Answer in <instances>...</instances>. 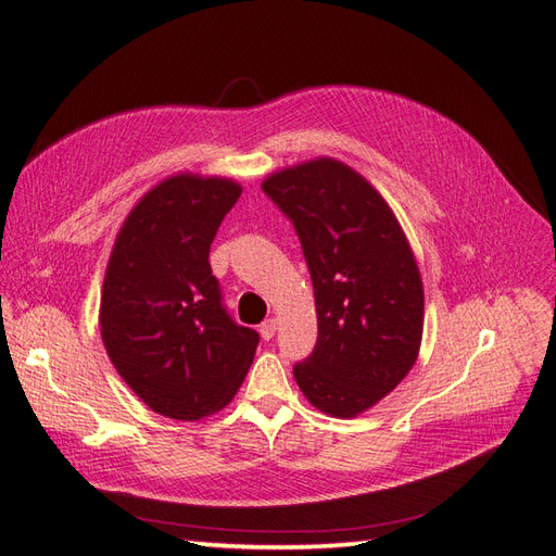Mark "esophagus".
Returning <instances> with one entry per match:
<instances>
[{
	"mask_svg": "<svg viewBox=\"0 0 556 556\" xmlns=\"http://www.w3.org/2000/svg\"><path fill=\"white\" fill-rule=\"evenodd\" d=\"M261 336H263V340H269V338H275V333H277V319H265L263 324H261Z\"/></svg>",
	"mask_w": 556,
	"mask_h": 556,
	"instance_id": "obj_1",
	"label": "esophagus"
}]
</instances>
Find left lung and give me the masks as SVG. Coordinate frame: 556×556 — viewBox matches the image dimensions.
Returning a JSON list of instances; mask_svg holds the SVG:
<instances>
[{
  "label": "left lung",
  "mask_w": 556,
  "mask_h": 556,
  "mask_svg": "<svg viewBox=\"0 0 556 556\" xmlns=\"http://www.w3.org/2000/svg\"><path fill=\"white\" fill-rule=\"evenodd\" d=\"M301 239L315 287L317 345L293 366L307 402L333 418L378 404L410 371L425 295L400 220L348 164L319 156L263 180Z\"/></svg>",
  "instance_id": "1"
}]
</instances>
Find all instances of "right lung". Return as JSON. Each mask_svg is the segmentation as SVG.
Instances as JSON below:
<instances>
[{
  "instance_id": "right-lung-1",
  "label": "right lung",
  "mask_w": 556,
  "mask_h": 556,
  "mask_svg": "<svg viewBox=\"0 0 556 556\" xmlns=\"http://www.w3.org/2000/svg\"><path fill=\"white\" fill-rule=\"evenodd\" d=\"M241 188L178 174L126 216L101 293L110 362L154 414L199 420L230 404L261 336L223 305L208 251Z\"/></svg>"
}]
</instances>
